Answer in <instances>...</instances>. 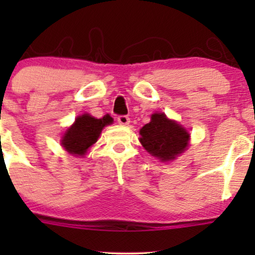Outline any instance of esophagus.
I'll list each match as a JSON object with an SVG mask.
<instances>
[{
	"mask_svg": "<svg viewBox=\"0 0 255 255\" xmlns=\"http://www.w3.org/2000/svg\"><path fill=\"white\" fill-rule=\"evenodd\" d=\"M118 122H119L120 125H122V126H127V125H129L130 120H129V118H128V116L120 115L119 118H118Z\"/></svg>",
	"mask_w": 255,
	"mask_h": 255,
	"instance_id": "esophagus-1",
	"label": "esophagus"
}]
</instances>
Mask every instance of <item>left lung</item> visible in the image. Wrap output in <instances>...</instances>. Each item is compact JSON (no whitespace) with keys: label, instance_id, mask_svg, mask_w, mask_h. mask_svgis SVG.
Segmentation results:
<instances>
[{"label":"left lung","instance_id":"8db88e82","mask_svg":"<svg viewBox=\"0 0 255 255\" xmlns=\"http://www.w3.org/2000/svg\"><path fill=\"white\" fill-rule=\"evenodd\" d=\"M140 142L151 156L160 162H170L188 147L189 133L178 125L166 118L165 114H152L151 121L139 131Z\"/></svg>","mask_w":255,"mask_h":255}]
</instances>
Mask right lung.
<instances>
[{"label":"right lung","instance_id":"obj_1","mask_svg":"<svg viewBox=\"0 0 255 255\" xmlns=\"http://www.w3.org/2000/svg\"><path fill=\"white\" fill-rule=\"evenodd\" d=\"M111 122L113 119L109 115L102 119H96L89 114L78 116L74 124L66 130L61 144L71 154L84 156L91 146L97 142L102 129Z\"/></svg>","mask_w":255,"mask_h":255}]
</instances>
